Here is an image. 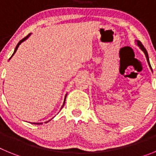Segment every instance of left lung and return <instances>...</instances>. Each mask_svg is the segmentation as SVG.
<instances>
[{"label":"left lung","instance_id":"left-lung-1","mask_svg":"<svg viewBox=\"0 0 156 156\" xmlns=\"http://www.w3.org/2000/svg\"><path fill=\"white\" fill-rule=\"evenodd\" d=\"M137 45H138V46L140 47V49H141V50H142L143 51H144V55H145V56H146V58H147V61H148V64H149L150 67H151V65H150V62H149V58H148V52H147V51H146L145 48H144V45L142 44V43L140 42V41H137Z\"/></svg>","mask_w":156,"mask_h":156}]
</instances>
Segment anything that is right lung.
I'll return each instance as SVG.
<instances>
[{
    "instance_id": "right-lung-1",
    "label": "right lung",
    "mask_w": 156,
    "mask_h": 156,
    "mask_svg": "<svg viewBox=\"0 0 156 156\" xmlns=\"http://www.w3.org/2000/svg\"><path fill=\"white\" fill-rule=\"evenodd\" d=\"M29 36H30V34H28V35H27V37H25L24 38H23V39H22L21 41H19V43H18V44L16 45V49H15V51H14L13 55H14V54H15V53H16V51H17L18 48H19V45H20V44H21L22 42H23V41H24L25 40H26V39H27V38H28V37H29ZM64 103H65V102H64ZM63 106H64V105H63ZM63 106H62V107H63ZM33 123H34V124H41V123H37V122H33Z\"/></svg>"
}]
</instances>
